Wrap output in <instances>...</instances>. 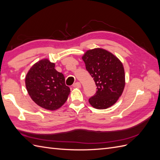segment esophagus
Wrapping results in <instances>:
<instances>
[{"label": "esophagus", "instance_id": "esophagus-1", "mask_svg": "<svg viewBox=\"0 0 160 160\" xmlns=\"http://www.w3.org/2000/svg\"><path fill=\"white\" fill-rule=\"evenodd\" d=\"M72 86H73L74 88H81V83H80L79 82H76V83H75L73 84Z\"/></svg>", "mask_w": 160, "mask_h": 160}]
</instances>
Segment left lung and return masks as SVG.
I'll use <instances>...</instances> for the list:
<instances>
[{"instance_id": "left-lung-1", "label": "left lung", "mask_w": 160, "mask_h": 160, "mask_svg": "<svg viewBox=\"0 0 160 160\" xmlns=\"http://www.w3.org/2000/svg\"><path fill=\"white\" fill-rule=\"evenodd\" d=\"M82 59L97 87L89 102L98 109L111 107L122 94L125 86L122 62L113 54L100 48L88 50Z\"/></svg>"}]
</instances>
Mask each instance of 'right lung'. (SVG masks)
Returning a JSON list of instances; mask_svg holds the SVG:
<instances>
[{
  "instance_id": "obj_1",
  "label": "right lung",
  "mask_w": 160,
  "mask_h": 160,
  "mask_svg": "<svg viewBox=\"0 0 160 160\" xmlns=\"http://www.w3.org/2000/svg\"><path fill=\"white\" fill-rule=\"evenodd\" d=\"M28 94L38 106L56 110L68 99L71 90L65 84L64 76L55 69V64L48 59L34 64L26 77Z\"/></svg>"
}]
</instances>
